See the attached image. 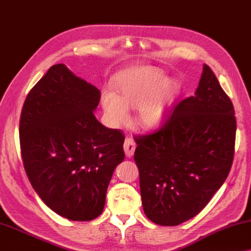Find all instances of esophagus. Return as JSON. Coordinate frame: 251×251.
Listing matches in <instances>:
<instances>
[{"label":"esophagus","mask_w":251,"mask_h":251,"mask_svg":"<svg viewBox=\"0 0 251 251\" xmlns=\"http://www.w3.org/2000/svg\"><path fill=\"white\" fill-rule=\"evenodd\" d=\"M123 149H125L126 157L128 158L132 157L134 153V150H136V142L133 141V139L126 138L125 140V144H123Z\"/></svg>","instance_id":"34e87169"}]
</instances>
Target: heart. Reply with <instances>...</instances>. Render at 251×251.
I'll use <instances>...</instances> for the list:
<instances>
[{
  "mask_svg": "<svg viewBox=\"0 0 251 251\" xmlns=\"http://www.w3.org/2000/svg\"><path fill=\"white\" fill-rule=\"evenodd\" d=\"M161 77L163 72L150 67L121 73L114 82V94L105 92L101 100L110 126H122L128 120L129 107H136L134 125L144 130L159 126L176 95L174 80Z\"/></svg>",
  "mask_w": 251,
  "mask_h": 251,
  "instance_id": "heart-1",
  "label": "heart"
}]
</instances>
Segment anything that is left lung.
I'll list each match as a JSON object with an SVG mask.
<instances>
[{
    "label": "left lung",
    "instance_id": "left-lung-1",
    "mask_svg": "<svg viewBox=\"0 0 251 251\" xmlns=\"http://www.w3.org/2000/svg\"><path fill=\"white\" fill-rule=\"evenodd\" d=\"M236 130L232 102L204 64L194 96L177 104L156 132L134 138L150 221L178 226L205 207L229 175Z\"/></svg>",
    "mask_w": 251,
    "mask_h": 251
}]
</instances>
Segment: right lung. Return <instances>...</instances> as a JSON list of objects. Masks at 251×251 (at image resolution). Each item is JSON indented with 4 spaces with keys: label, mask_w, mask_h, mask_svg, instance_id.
<instances>
[{
    "label": "right lung",
    "mask_w": 251,
    "mask_h": 251,
    "mask_svg": "<svg viewBox=\"0 0 251 251\" xmlns=\"http://www.w3.org/2000/svg\"><path fill=\"white\" fill-rule=\"evenodd\" d=\"M101 92L64 64L48 69L23 104L22 160L46 205L73 221L103 212L106 191L125 160V136L105 128L94 112Z\"/></svg>",
    "instance_id": "right-lung-1"
}]
</instances>
